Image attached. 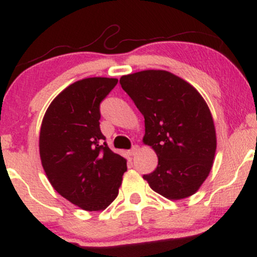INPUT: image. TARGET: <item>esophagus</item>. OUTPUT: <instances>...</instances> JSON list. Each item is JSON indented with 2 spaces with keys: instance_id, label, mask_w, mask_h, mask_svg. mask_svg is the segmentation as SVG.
Masks as SVG:
<instances>
[{
  "instance_id": "esophagus-1",
  "label": "esophagus",
  "mask_w": 257,
  "mask_h": 257,
  "mask_svg": "<svg viewBox=\"0 0 257 257\" xmlns=\"http://www.w3.org/2000/svg\"><path fill=\"white\" fill-rule=\"evenodd\" d=\"M138 151H139V146L138 145H134V146L132 147L131 152H129V153H131V156H135L138 153Z\"/></svg>"
}]
</instances>
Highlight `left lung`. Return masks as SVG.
<instances>
[{
    "label": "left lung",
    "instance_id": "1",
    "mask_svg": "<svg viewBox=\"0 0 257 257\" xmlns=\"http://www.w3.org/2000/svg\"><path fill=\"white\" fill-rule=\"evenodd\" d=\"M123 90L145 118V145L158 157L144 179L155 192L178 200L192 196L208 178L216 151L211 112L198 90L164 70L122 76Z\"/></svg>",
    "mask_w": 257,
    "mask_h": 257
}]
</instances>
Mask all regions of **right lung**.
<instances>
[{
  "instance_id": "right-lung-1",
  "label": "right lung",
  "mask_w": 257,
  "mask_h": 257,
  "mask_svg": "<svg viewBox=\"0 0 257 257\" xmlns=\"http://www.w3.org/2000/svg\"><path fill=\"white\" fill-rule=\"evenodd\" d=\"M117 78L90 77L65 88L47 108L40 157L54 190L87 211L104 210L118 196L126 159L112 152L100 131V102Z\"/></svg>"
}]
</instances>
